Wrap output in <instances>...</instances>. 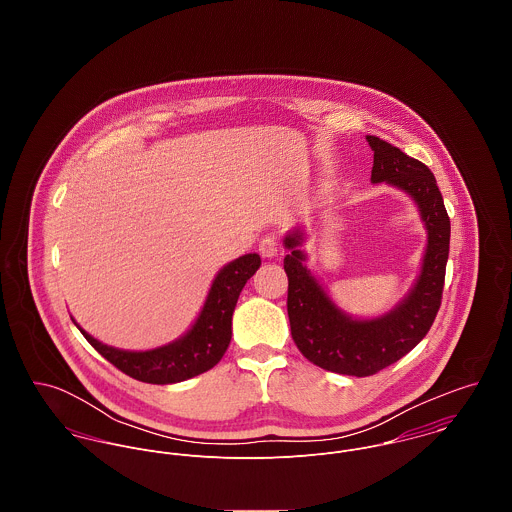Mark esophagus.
<instances>
[{"label":"esophagus","mask_w":512,"mask_h":512,"mask_svg":"<svg viewBox=\"0 0 512 512\" xmlns=\"http://www.w3.org/2000/svg\"><path fill=\"white\" fill-rule=\"evenodd\" d=\"M258 250H260V256L266 258V260H272L280 254V244L274 236H264L258 244Z\"/></svg>","instance_id":"34e87169"}]
</instances>
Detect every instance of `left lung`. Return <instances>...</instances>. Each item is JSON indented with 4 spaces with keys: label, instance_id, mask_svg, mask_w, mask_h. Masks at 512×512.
<instances>
[{
    "label": "left lung",
    "instance_id": "left-lung-1",
    "mask_svg": "<svg viewBox=\"0 0 512 512\" xmlns=\"http://www.w3.org/2000/svg\"><path fill=\"white\" fill-rule=\"evenodd\" d=\"M366 142L374 151L370 183H386L406 193L418 207L428 234L420 274L410 292L382 315L353 317L307 268V254L301 248L305 232L293 228L284 238L293 341L313 365L349 376L376 374L400 361L426 337L441 305L451 232L434 173L376 136H366Z\"/></svg>",
    "mask_w": 512,
    "mask_h": 512
}]
</instances>
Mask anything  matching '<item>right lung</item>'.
<instances>
[{"instance_id": "obj_1", "label": "right lung", "mask_w": 512, "mask_h": 512, "mask_svg": "<svg viewBox=\"0 0 512 512\" xmlns=\"http://www.w3.org/2000/svg\"><path fill=\"white\" fill-rule=\"evenodd\" d=\"M260 268L258 254H244L215 276L195 323L179 339L149 351H124L100 343L76 321L84 339L116 368L149 384H175L207 372L219 363L232 337V313L244 284Z\"/></svg>"}]
</instances>
